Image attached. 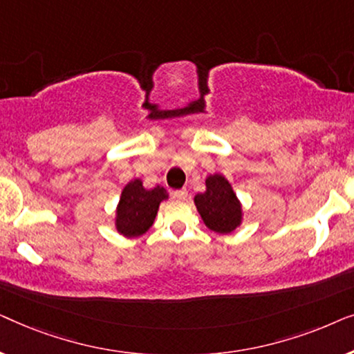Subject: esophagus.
<instances>
[{
  "instance_id": "obj_1",
  "label": "esophagus",
  "mask_w": 354,
  "mask_h": 354,
  "mask_svg": "<svg viewBox=\"0 0 354 354\" xmlns=\"http://www.w3.org/2000/svg\"><path fill=\"white\" fill-rule=\"evenodd\" d=\"M172 196L176 198V200H187L188 192L185 190V188H182V190H174L172 192Z\"/></svg>"
}]
</instances>
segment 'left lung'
Returning a JSON list of instances; mask_svg holds the SVG:
<instances>
[{
	"instance_id": "left-lung-1",
	"label": "left lung",
	"mask_w": 354,
	"mask_h": 354,
	"mask_svg": "<svg viewBox=\"0 0 354 354\" xmlns=\"http://www.w3.org/2000/svg\"><path fill=\"white\" fill-rule=\"evenodd\" d=\"M195 205L205 225L216 234H230L241 224V203L221 174L206 178V192L198 193Z\"/></svg>"
}]
</instances>
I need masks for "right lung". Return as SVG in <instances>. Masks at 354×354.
<instances>
[{
  "label": "right lung",
  "instance_id": "right-lung-1",
  "mask_svg": "<svg viewBox=\"0 0 354 354\" xmlns=\"http://www.w3.org/2000/svg\"><path fill=\"white\" fill-rule=\"evenodd\" d=\"M167 198L169 193L161 185L147 190L140 178L130 180L120 193L115 209V230L127 239L143 235L156 219L161 201Z\"/></svg>",
  "mask_w": 354,
  "mask_h": 354
}]
</instances>
